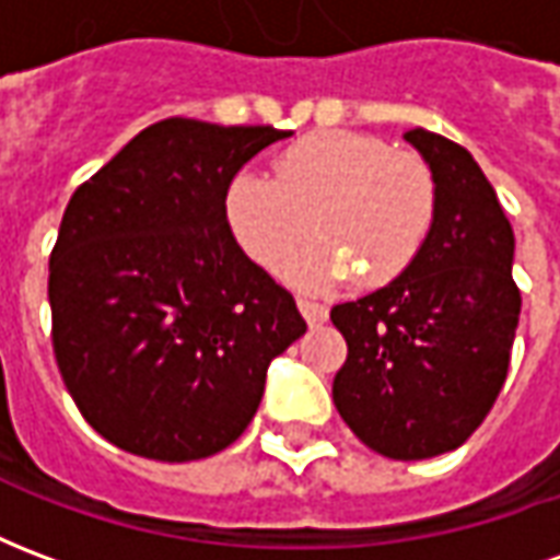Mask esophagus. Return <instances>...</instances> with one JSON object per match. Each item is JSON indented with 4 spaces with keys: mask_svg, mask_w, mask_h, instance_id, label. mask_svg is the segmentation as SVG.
I'll return each instance as SVG.
<instances>
[{
    "mask_svg": "<svg viewBox=\"0 0 560 560\" xmlns=\"http://www.w3.org/2000/svg\"><path fill=\"white\" fill-rule=\"evenodd\" d=\"M296 305H300V312H303V317L308 320V327H320V324L329 317L327 305L315 303V300H305V296H300Z\"/></svg>",
    "mask_w": 560,
    "mask_h": 560,
    "instance_id": "1",
    "label": "esophagus"
}]
</instances>
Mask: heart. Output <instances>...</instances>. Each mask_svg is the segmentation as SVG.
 Instances as JSON below:
<instances>
[{"mask_svg": "<svg viewBox=\"0 0 560 560\" xmlns=\"http://www.w3.org/2000/svg\"><path fill=\"white\" fill-rule=\"evenodd\" d=\"M438 207L429 164L393 152L384 140L353 131H320L276 159V176L236 173L224 209L236 243L264 269L284 264V279L324 291L351 272L365 288L387 284L411 267L429 240Z\"/></svg>", "mask_w": 560, "mask_h": 560, "instance_id": "obj_1", "label": "heart"}]
</instances>
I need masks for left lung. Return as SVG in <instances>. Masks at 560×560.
<instances>
[{"mask_svg":"<svg viewBox=\"0 0 560 560\" xmlns=\"http://www.w3.org/2000/svg\"><path fill=\"white\" fill-rule=\"evenodd\" d=\"M429 164L438 207L401 276L332 305L348 360L332 401L351 432L387 458H432L468 441L504 387L516 339L513 228L468 149L405 131Z\"/></svg>","mask_w":560,"mask_h":560,"instance_id":"obj_1","label":"left lung"}]
</instances>
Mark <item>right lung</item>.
I'll return each instance as SVG.
<instances>
[{
    "label": "right lung",
    "instance_id": "add662e5",
    "mask_svg": "<svg viewBox=\"0 0 560 560\" xmlns=\"http://www.w3.org/2000/svg\"><path fill=\"white\" fill-rule=\"evenodd\" d=\"M284 138L161 119L68 200L47 284L54 353L80 413L119 450L221 453L257 413L269 363L305 332L224 209L245 161Z\"/></svg>",
    "mask_w": 560,
    "mask_h": 560
}]
</instances>
